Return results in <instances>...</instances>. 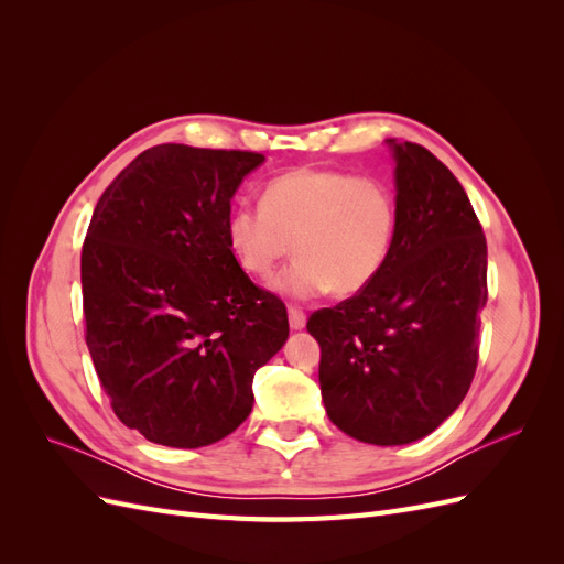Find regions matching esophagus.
<instances>
[{
    "mask_svg": "<svg viewBox=\"0 0 564 564\" xmlns=\"http://www.w3.org/2000/svg\"><path fill=\"white\" fill-rule=\"evenodd\" d=\"M286 315H289V327H292L294 332L305 327V313L301 308H294V305H292V308L286 311Z\"/></svg>",
    "mask_w": 564,
    "mask_h": 564,
    "instance_id": "obj_1",
    "label": "esophagus"
}]
</instances>
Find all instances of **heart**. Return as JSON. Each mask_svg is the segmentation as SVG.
Masks as SVG:
<instances>
[{
  "instance_id": "b5f03b06",
  "label": "heart",
  "mask_w": 564,
  "mask_h": 564,
  "mask_svg": "<svg viewBox=\"0 0 564 564\" xmlns=\"http://www.w3.org/2000/svg\"><path fill=\"white\" fill-rule=\"evenodd\" d=\"M263 204H242L226 224L228 245L251 278H270L292 299L360 294L383 270L398 232V199L383 178L299 166L270 178Z\"/></svg>"
}]
</instances>
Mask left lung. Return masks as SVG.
<instances>
[{
  "instance_id": "obj_1",
  "label": "left lung",
  "mask_w": 564,
  "mask_h": 564,
  "mask_svg": "<svg viewBox=\"0 0 564 564\" xmlns=\"http://www.w3.org/2000/svg\"><path fill=\"white\" fill-rule=\"evenodd\" d=\"M386 143L398 187L388 261L308 319L332 423L381 447L425 437L464 402L487 303V240L466 191L423 145Z\"/></svg>"
}]
</instances>
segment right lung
Segmentation results:
<instances>
[{
    "label": "right lung",
    "mask_w": 564,
    "mask_h": 564,
    "mask_svg": "<svg viewBox=\"0 0 564 564\" xmlns=\"http://www.w3.org/2000/svg\"><path fill=\"white\" fill-rule=\"evenodd\" d=\"M261 152L164 143L100 195L82 247L87 346L112 412L164 447L230 435L289 336L284 303L237 263L230 199Z\"/></svg>",
    "instance_id": "obj_1"
}]
</instances>
